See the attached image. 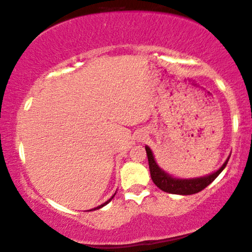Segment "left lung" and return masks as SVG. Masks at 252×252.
I'll list each match as a JSON object with an SVG mask.
<instances>
[{
    "label": "left lung",
    "mask_w": 252,
    "mask_h": 252,
    "mask_svg": "<svg viewBox=\"0 0 252 252\" xmlns=\"http://www.w3.org/2000/svg\"><path fill=\"white\" fill-rule=\"evenodd\" d=\"M145 150H146V153H147L148 165H150L151 177H152V180H153V183L158 187V189H162L163 192H166L170 194H178V195H190V194L201 192L202 189H204L205 187L210 185V184L217 178L219 173L225 169V166L229 160L228 158L227 160L225 161L224 164H222L217 171L211 173V175L209 176L200 177V178H192V179H178V178H173V177L168 175V173L163 171L162 169H160V166H158V163L155 162L153 153H152L150 147L145 146Z\"/></svg>",
    "instance_id": "1"
}]
</instances>
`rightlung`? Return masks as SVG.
I'll return each instance as SVG.
<instances>
[{
  "instance_id": "right-lung-1",
  "label": "right lung",
  "mask_w": 252,
  "mask_h": 252,
  "mask_svg": "<svg viewBox=\"0 0 252 252\" xmlns=\"http://www.w3.org/2000/svg\"><path fill=\"white\" fill-rule=\"evenodd\" d=\"M114 196H115V194H114V195H113V196H112L111 198H109V200H108V201H106V202H105V203H102V204H100V205H99V207H97V208H94V209H91V210H95V209H100V208H102V207H104V205H106V204H107V203H109V202H111V201H112V198H113V197H114ZM91 210H90V211H91Z\"/></svg>"
}]
</instances>
